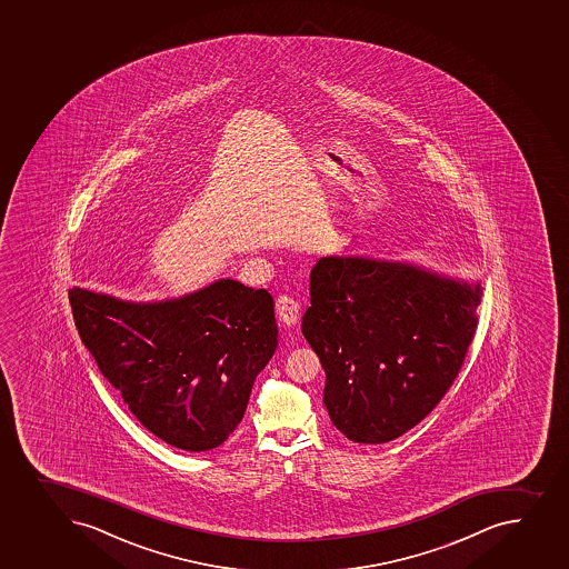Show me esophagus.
Instances as JSON below:
<instances>
[{"instance_id": "esophagus-1", "label": "esophagus", "mask_w": 569, "mask_h": 569, "mask_svg": "<svg viewBox=\"0 0 569 569\" xmlns=\"http://www.w3.org/2000/svg\"><path fill=\"white\" fill-rule=\"evenodd\" d=\"M300 306L297 300L291 299L288 295H281L276 300V317L280 319L286 327H295L299 321Z\"/></svg>"}]
</instances>
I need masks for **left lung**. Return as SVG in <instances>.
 <instances>
[{"label":"left lung","mask_w":569,"mask_h":569,"mask_svg":"<svg viewBox=\"0 0 569 569\" xmlns=\"http://www.w3.org/2000/svg\"><path fill=\"white\" fill-rule=\"evenodd\" d=\"M302 333L327 372L325 406L356 443L421 422L458 377L482 289L411 263L327 256L310 274Z\"/></svg>","instance_id":"1"}]
</instances>
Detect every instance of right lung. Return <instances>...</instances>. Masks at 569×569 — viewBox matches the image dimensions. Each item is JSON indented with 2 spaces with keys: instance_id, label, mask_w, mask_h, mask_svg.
Returning <instances> with one entry per match:
<instances>
[{
  "instance_id": "right-lung-1",
  "label": "right lung",
  "mask_w": 569,
  "mask_h": 569,
  "mask_svg": "<svg viewBox=\"0 0 569 569\" xmlns=\"http://www.w3.org/2000/svg\"><path fill=\"white\" fill-rule=\"evenodd\" d=\"M68 299L79 338L131 413L189 452L230 438L278 345L269 291L230 278L147 305L79 288Z\"/></svg>"
}]
</instances>
